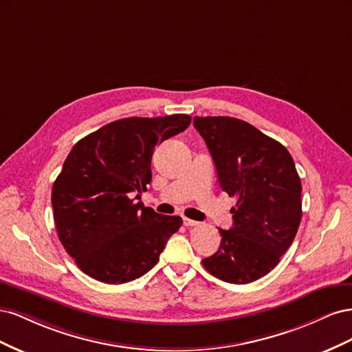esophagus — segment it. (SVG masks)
<instances>
[{"mask_svg":"<svg viewBox=\"0 0 352 352\" xmlns=\"http://www.w3.org/2000/svg\"><path fill=\"white\" fill-rule=\"evenodd\" d=\"M184 225H185L186 228H192V226H198V221L190 220V219H188V217H184Z\"/></svg>","mask_w":352,"mask_h":352,"instance_id":"34e87169","label":"esophagus"}]
</instances>
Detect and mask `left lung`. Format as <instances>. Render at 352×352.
I'll use <instances>...</instances> for the list:
<instances>
[{"label": "left lung", "mask_w": 352, "mask_h": 352, "mask_svg": "<svg viewBox=\"0 0 352 352\" xmlns=\"http://www.w3.org/2000/svg\"><path fill=\"white\" fill-rule=\"evenodd\" d=\"M220 188L236 198L233 226L202 260L214 278L245 285L272 272L291 247L302 216L301 180L286 148L235 117H194Z\"/></svg>", "instance_id": "obj_1"}]
</instances>
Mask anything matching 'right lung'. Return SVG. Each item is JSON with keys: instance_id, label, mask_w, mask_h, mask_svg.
Listing matches in <instances>:
<instances>
[{"instance_id": "add662e5", "label": "right lung", "mask_w": 352, "mask_h": 352, "mask_svg": "<svg viewBox=\"0 0 352 352\" xmlns=\"http://www.w3.org/2000/svg\"><path fill=\"white\" fill-rule=\"evenodd\" d=\"M189 123L188 114L127 117L72 148L51 204L60 242L89 278L110 285L141 278L182 226V217L158 214L135 199L151 182L155 145Z\"/></svg>"}]
</instances>
